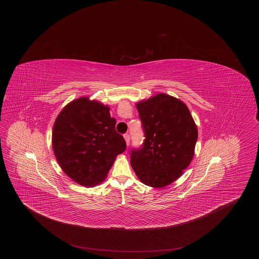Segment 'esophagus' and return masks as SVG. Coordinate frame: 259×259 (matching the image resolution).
<instances>
[{
	"mask_svg": "<svg viewBox=\"0 0 259 259\" xmlns=\"http://www.w3.org/2000/svg\"><path fill=\"white\" fill-rule=\"evenodd\" d=\"M124 139H125V141H126V145L127 146H129V144H130V136L129 134H124Z\"/></svg>",
	"mask_w": 259,
	"mask_h": 259,
	"instance_id": "esophagus-1",
	"label": "esophagus"
}]
</instances>
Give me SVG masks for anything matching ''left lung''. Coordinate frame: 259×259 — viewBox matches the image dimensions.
Masks as SVG:
<instances>
[{
  "mask_svg": "<svg viewBox=\"0 0 259 259\" xmlns=\"http://www.w3.org/2000/svg\"><path fill=\"white\" fill-rule=\"evenodd\" d=\"M137 109L145 140L130 149L132 168L145 185H170L191 162L197 127L185 104L166 94L138 103Z\"/></svg>",
  "mask_w": 259,
  "mask_h": 259,
  "instance_id": "8db88e82",
  "label": "left lung"
}]
</instances>
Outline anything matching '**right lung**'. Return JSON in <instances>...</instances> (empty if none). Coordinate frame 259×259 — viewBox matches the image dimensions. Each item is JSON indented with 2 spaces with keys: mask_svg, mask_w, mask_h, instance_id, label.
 <instances>
[{
  "mask_svg": "<svg viewBox=\"0 0 259 259\" xmlns=\"http://www.w3.org/2000/svg\"><path fill=\"white\" fill-rule=\"evenodd\" d=\"M115 123L109 107L88 98L74 100L62 110L53 127L52 147L67 176L84 186L105 180L126 149Z\"/></svg>",
  "mask_w": 259,
  "mask_h": 259,
  "instance_id": "obj_1",
  "label": "right lung"
}]
</instances>
